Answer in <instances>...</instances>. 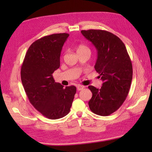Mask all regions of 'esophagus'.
I'll return each instance as SVG.
<instances>
[{
    "label": "esophagus",
    "mask_w": 152,
    "mask_h": 152,
    "mask_svg": "<svg viewBox=\"0 0 152 152\" xmlns=\"http://www.w3.org/2000/svg\"><path fill=\"white\" fill-rule=\"evenodd\" d=\"M84 88V86H82V85H78L77 86V89H78V91H82V89H83Z\"/></svg>",
    "instance_id": "1"
}]
</instances>
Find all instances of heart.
Here are the masks:
<instances>
[{
	"label": "heart",
	"instance_id": "1",
	"mask_svg": "<svg viewBox=\"0 0 152 152\" xmlns=\"http://www.w3.org/2000/svg\"><path fill=\"white\" fill-rule=\"evenodd\" d=\"M76 50H77V52H78V53L82 52V51H90V49L85 45L80 44L77 46Z\"/></svg>",
	"mask_w": 152,
	"mask_h": 152
}]
</instances>
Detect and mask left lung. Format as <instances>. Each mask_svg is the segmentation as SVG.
I'll list each match as a JSON object with an SVG mask.
<instances>
[{
	"label": "left lung",
	"instance_id": "8db88e82",
	"mask_svg": "<svg viewBox=\"0 0 152 152\" xmlns=\"http://www.w3.org/2000/svg\"><path fill=\"white\" fill-rule=\"evenodd\" d=\"M82 34L97 50L94 68L103 81L101 88L89 86L92 93L88 102L92 112L108 116L119 109L129 91L132 64L124 43L117 35L104 30H82Z\"/></svg>",
	"mask_w": 152,
	"mask_h": 152
}]
</instances>
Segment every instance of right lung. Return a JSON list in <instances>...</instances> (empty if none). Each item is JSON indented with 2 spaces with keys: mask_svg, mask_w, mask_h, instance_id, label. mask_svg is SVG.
<instances>
[{
  "mask_svg": "<svg viewBox=\"0 0 152 152\" xmlns=\"http://www.w3.org/2000/svg\"><path fill=\"white\" fill-rule=\"evenodd\" d=\"M68 33L44 36L28 49L20 69L25 91L35 109L50 119L65 117L70 112L76 88L56 82L52 74L60 68V53Z\"/></svg>",
  "mask_w": 152,
  "mask_h": 152,
  "instance_id": "obj_1",
  "label": "right lung"
}]
</instances>
